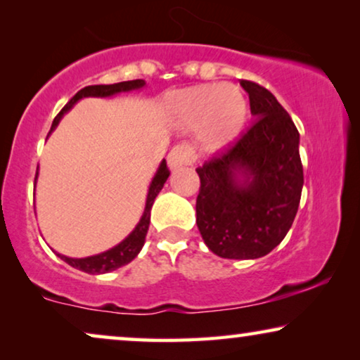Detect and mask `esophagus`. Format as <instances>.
<instances>
[{"label": "esophagus", "instance_id": "1", "mask_svg": "<svg viewBox=\"0 0 360 360\" xmlns=\"http://www.w3.org/2000/svg\"><path fill=\"white\" fill-rule=\"evenodd\" d=\"M167 162H169L170 170H176L185 165H190L191 162H193V150H191V147L188 144L175 146L174 149L170 150Z\"/></svg>", "mask_w": 360, "mask_h": 360}]
</instances>
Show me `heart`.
I'll use <instances>...</instances> for the list:
<instances>
[{
    "mask_svg": "<svg viewBox=\"0 0 360 360\" xmlns=\"http://www.w3.org/2000/svg\"><path fill=\"white\" fill-rule=\"evenodd\" d=\"M169 110L185 129L201 127V147L219 152L233 144L248 117V103L238 88L205 83L175 91L169 96Z\"/></svg>",
    "mask_w": 360,
    "mask_h": 360,
    "instance_id": "heart-1",
    "label": "heart"
}]
</instances>
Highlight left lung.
Segmentation results:
<instances>
[{"label":"left lung","instance_id":"8db88e82","mask_svg":"<svg viewBox=\"0 0 360 360\" xmlns=\"http://www.w3.org/2000/svg\"><path fill=\"white\" fill-rule=\"evenodd\" d=\"M252 126L196 169V224L211 252L259 259L282 243L297 216L303 188L300 134L267 88L240 80Z\"/></svg>","mask_w":360,"mask_h":360}]
</instances>
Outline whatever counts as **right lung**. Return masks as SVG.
<instances>
[{"mask_svg":"<svg viewBox=\"0 0 360 360\" xmlns=\"http://www.w3.org/2000/svg\"><path fill=\"white\" fill-rule=\"evenodd\" d=\"M144 85H146L144 80H129V82L112 83V85H90V86L82 88V90L78 91L77 95L62 108V111L56 116V120H53V122H52V127H51V131H49V134L56 129L58 121L62 120V116L65 115V112L70 110V108L75 105L78 100H82V98H86V96L106 98V96L117 95V93H121V91L139 90V88H142ZM169 175H170V172H169V167H167V162L162 160L159 169H157V174L154 175V179H152V181H150L149 193H147V200H146L144 214H142V218L139 223H137L134 231H132V233L127 236L124 240H121L120 244L115 245V248L110 250H106V252L91 255V257L72 259V257H67V255L57 254L58 257H60L62 260H65V262L68 265H72L73 269H78V270H82V272L91 274V275L111 272V270H116V269L122 267V265L129 264L131 260L141 252L142 245H144V243H146V236H147V231H149V223H150L152 205H154V200H155V196L159 195V191L164 188V184L167 181V179H169ZM36 180H37V174H36Z\"/></svg>","mask_w":360,"mask_h":360,"instance_id":"right-lung-1","label":"right lung"}]
</instances>
